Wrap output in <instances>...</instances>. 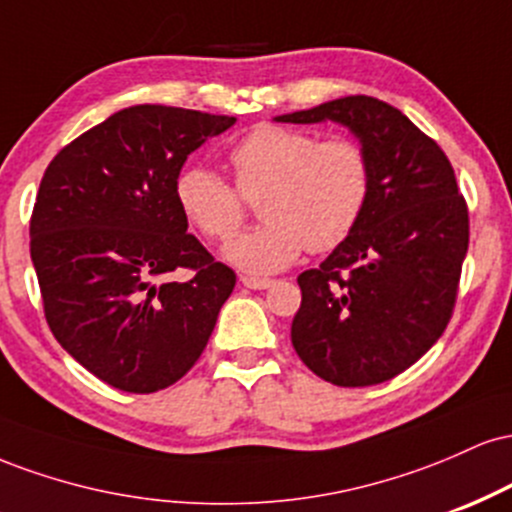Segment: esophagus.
<instances>
[{
  "label": "esophagus",
  "instance_id": "1",
  "mask_svg": "<svg viewBox=\"0 0 512 512\" xmlns=\"http://www.w3.org/2000/svg\"><path fill=\"white\" fill-rule=\"evenodd\" d=\"M240 281H243V286H248V289H255V291L274 286V279H260V276H240Z\"/></svg>",
  "mask_w": 512,
  "mask_h": 512
}]
</instances>
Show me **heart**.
Here are the masks:
<instances>
[{"label":"heart","mask_w":512,"mask_h":512,"mask_svg":"<svg viewBox=\"0 0 512 512\" xmlns=\"http://www.w3.org/2000/svg\"><path fill=\"white\" fill-rule=\"evenodd\" d=\"M228 161L236 187L207 166H187L175 178V202L204 238L226 240L245 219V199H260L262 226L223 250L250 274L279 272L305 248L334 250L368 209L373 168L356 139L260 125L233 144Z\"/></svg>","instance_id":"obj_1"}]
</instances>
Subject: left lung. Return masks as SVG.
<instances>
[{"label": "left lung", "mask_w": 512, "mask_h": 512, "mask_svg": "<svg viewBox=\"0 0 512 512\" xmlns=\"http://www.w3.org/2000/svg\"><path fill=\"white\" fill-rule=\"evenodd\" d=\"M325 120L366 149L373 190L356 231L298 276L291 344L327 383L378 385L419 361L448 327L469 248L467 202L443 149L390 103L346 96L276 117Z\"/></svg>", "instance_id": "8db88e82"}]
</instances>
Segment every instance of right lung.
Returning <instances> with one entry per match:
<instances>
[{"instance_id": "add662e5", "label": "right lung", "mask_w": 512, "mask_h": 512, "mask_svg": "<svg viewBox=\"0 0 512 512\" xmlns=\"http://www.w3.org/2000/svg\"><path fill=\"white\" fill-rule=\"evenodd\" d=\"M236 117L132 105L50 161L31 216L45 320L69 356L117 390L149 395L202 356L236 272L187 233L175 178ZM192 268L190 282H170Z\"/></svg>"}]
</instances>
